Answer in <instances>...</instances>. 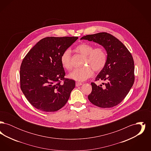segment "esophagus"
I'll list each match as a JSON object with an SVG mask.
<instances>
[{"label": "esophagus", "instance_id": "34e87169", "mask_svg": "<svg viewBox=\"0 0 151 151\" xmlns=\"http://www.w3.org/2000/svg\"><path fill=\"white\" fill-rule=\"evenodd\" d=\"M83 84L81 83H79V82H76V86H81Z\"/></svg>", "mask_w": 151, "mask_h": 151}]
</instances>
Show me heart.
Segmentation results:
<instances>
[{
	"instance_id": "1",
	"label": "heart",
	"mask_w": 151,
	"mask_h": 151,
	"mask_svg": "<svg viewBox=\"0 0 151 151\" xmlns=\"http://www.w3.org/2000/svg\"><path fill=\"white\" fill-rule=\"evenodd\" d=\"M75 50L84 57L83 65L85 67L75 69L68 74V78L72 80L84 81L93 75V70L96 72H100L106 64L107 52L102 47H94L93 45L84 42L78 45ZM60 62L65 70L72 69L71 53L69 49L65 50L62 54Z\"/></svg>"
}]
</instances>
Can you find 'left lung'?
<instances>
[{
	"label": "left lung",
	"instance_id": "1",
	"mask_svg": "<svg viewBox=\"0 0 151 151\" xmlns=\"http://www.w3.org/2000/svg\"><path fill=\"white\" fill-rule=\"evenodd\" d=\"M81 40L100 44L108 54L106 64L95 80L106 83H102V86L92 83L89 100L100 108L115 106L124 100L134 83V62L131 54L118 39L106 32L86 35Z\"/></svg>",
	"mask_w": 151,
	"mask_h": 151
}]
</instances>
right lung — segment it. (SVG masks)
Instances as JSON below:
<instances>
[{"mask_svg":"<svg viewBox=\"0 0 151 151\" xmlns=\"http://www.w3.org/2000/svg\"><path fill=\"white\" fill-rule=\"evenodd\" d=\"M78 37H48L36 43L23 59L20 71V88L30 104L46 112L63 107L75 86L65 78L60 56ZM62 81L64 83H62Z\"/></svg>","mask_w":151,"mask_h":151,"instance_id":"1","label":"right lung"}]
</instances>
